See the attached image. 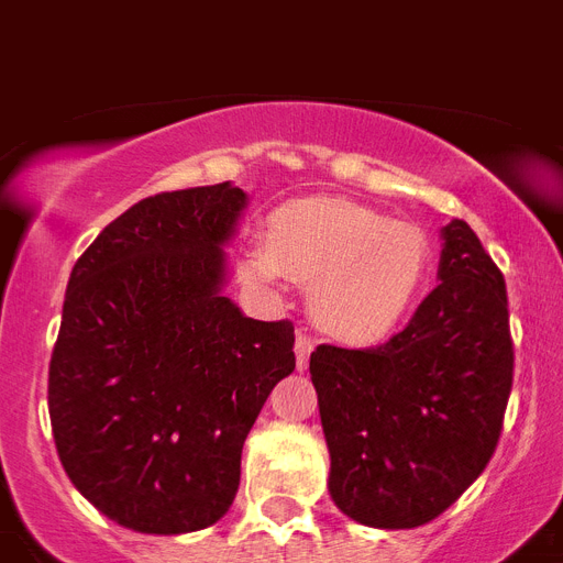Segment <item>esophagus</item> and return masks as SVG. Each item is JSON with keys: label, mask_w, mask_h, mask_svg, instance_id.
Returning <instances> with one entry per match:
<instances>
[{"label": "esophagus", "mask_w": 563, "mask_h": 563, "mask_svg": "<svg viewBox=\"0 0 563 563\" xmlns=\"http://www.w3.org/2000/svg\"><path fill=\"white\" fill-rule=\"evenodd\" d=\"M314 349V338L306 332L297 334V343H295V354H297V369H306L309 366V354Z\"/></svg>", "instance_id": "obj_1"}]
</instances>
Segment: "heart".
Instances as JSON below:
<instances>
[{"label":"heart","instance_id":"heart-1","mask_svg":"<svg viewBox=\"0 0 563 563\" xmlns=\"http://www.w3.org/2000/svg\"><path fill=\"white\" fill-rule=\"evenodd\" d=\"M432 263V240L418 223L309 197L274 211L266 245L249 249L240 272L254 283H274L286 272L311 289V311L325 332L375 343L412 318Z\"/></svg>","mask_w":563,"mask_h":563}]
</instances>
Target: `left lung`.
Segmentation results:
<instances>
[{
    "instance_id": "1",
    "label": "left lung",
    "mask_w": 563,
    "mask_h": 563,
    "mask_svg": "<svg viewBox=\"0 0 563 563\" xmlns=\"http://www.w3.org/2000/svg\"><path fill=\"white\" fill-rule=\"evenodd\" d=\"M438 277L380 346L311 352L329 493L366 527L434 521L486 470L504 429L515 369L507 283L464 220L443 229Z\"/></svg>"
}]
</instances>
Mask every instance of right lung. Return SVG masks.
<instances>
[{"instance_id":"add662e5","label":"right lung","mask_w":563,"mask_h":563,"mask_svg":"<svg viewBox=\"0 0 563 563\" xmlns=\"http://www.w3.org/2000/svg\"><path fill=\"white\" fill-rule=\"evenodd\" d=\"M231 183L145 197L70 272L48 409L68 478L125 530L179 536L229 512L260 409L295 372L291 320L223 297Z\"/></svg>"}]
</instances>
